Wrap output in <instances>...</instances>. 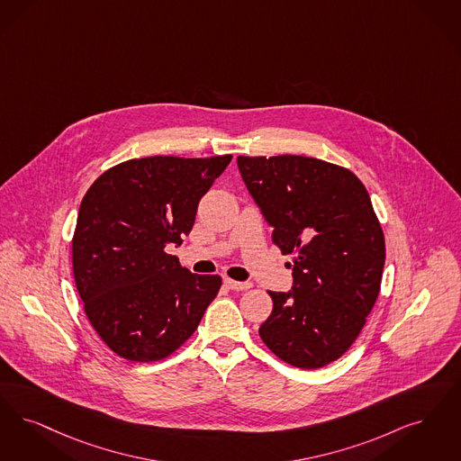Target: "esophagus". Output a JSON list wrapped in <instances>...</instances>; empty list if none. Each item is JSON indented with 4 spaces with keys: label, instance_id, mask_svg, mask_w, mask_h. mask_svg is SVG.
Masks as SVG:
<instances>
[{
    "label": "esophagus",
    "instance_id": "obj_1",
    "mask_svg": "<svg viewBox=\"0 0 461 461\" xmlns=\"http://www.w3.org/2000/svg\"><path fill=\"white\" fill-rule=\"evenodd\" d=\"M224 285L233 290V292H243V290H249L252 286V283H247V281H235V279H230L226 277L224 279Z\"/></svg>",
    "mask_w": 461,
    "mask_h": 461
}]
</instances>
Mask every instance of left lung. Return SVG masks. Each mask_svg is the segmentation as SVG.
Listing matches in <instances>:
<instances>
[{
    "mask_svg": "<svg viewBox=\"0 0 461 461\" xmlns=\"http://www.w3.org/2000/svg\"><path fill=\"white\" fill-rule=\"evenodd\" d=\"M237 163L275 245L294 258V286L269 292L273 312L258 334L283 362L324 367L353 345L381 290L386 245L368 192L350 169L315 158Z\"/></svg>",
    "mask_w": 461,
    "mask_h": 461,
    "instance_id": "left-lung-1",
    "label": "left lung"
}]
</instances>
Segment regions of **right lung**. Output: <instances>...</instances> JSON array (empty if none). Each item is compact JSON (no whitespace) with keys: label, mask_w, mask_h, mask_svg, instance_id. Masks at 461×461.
I'll use <instances>...</instances> for the list:
<instances>
[{"label":"right lung","mask_w":461,"mask_h":461,"mask_svg":"<svg viewBox=\"0 0 461 461\" xmlns=\"http://www.w3.org/2000/svg\"><path fill=\"white\" fill-rule=\"evenodd\" d=\"M231 154L152 156L104 171L84 195L72 239L77 292L99 338L131 362H158L197 330L221 288L192 275L166 245H182L199 201Z\"/></svg>","instance_id":"obj_1"}]
</instances>
